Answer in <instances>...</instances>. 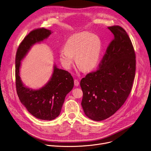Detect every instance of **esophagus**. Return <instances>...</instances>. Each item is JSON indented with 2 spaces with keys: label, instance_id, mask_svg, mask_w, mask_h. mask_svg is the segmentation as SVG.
<instances>
[{
  "label": "esophagus",
  "instance_id": "obj_1",
  "mask_svg": "<svg viewBox=\"0 0 151 151\" xmlns=\"http://www.w3.org/2000/svg\"><path fill=\"white\" fill-rule=\"evenodd\" d=\"M74 84H75V85L76 86H78L79 85V81L77 79H75L74 80Z\"/></svg>",
  "mask_w": 151,
  "mask_h": 151
}]
</instances>
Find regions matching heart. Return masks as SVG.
Wrapping results in <instances>:
<instances>
[{"mask_svg": "<svg viewBox=\"0 0 151 151\" xmlns=\"http://www.w3.org/2000/svg\"><path fill=\"white\" fill-rule=\"evenodd\" d=\"M102 52V41L95 34L82 32L70 37L65 48L59 52V58L65 68H70L75 62L80 70L91 71L99 63Z\"/></svg>", "mask_w": 151, "mask_h": 151, "instance_id": "heart-1", "label": "heart"}]
</instances>
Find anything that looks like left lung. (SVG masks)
I'll list each match as a JSON object with an SVG mask.
<instances>
[{
  "label": "left lung",
  "mask_w": 151,
  "mask_h": 151,
  "mask_svg": "<svg viewBox=\"0 0 151 151\" xmlns=\"http://www.w3.org/2000/svg\"><path fill=\"white\" fill-rule=\"evenodd\" d=\"M108 29L114 39L107 48L96 71L81 81L83 91L81 105L85 115L94 121H102L113 115L124 103L133 85L136 56L131 40L120 26Z\"/></svg>",
  "instance_id": "1"
}]
</instances>
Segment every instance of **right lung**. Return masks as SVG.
<instances>
[{
	"label": "right lung",
	"mask_w": 151,
	"mask_h": 151,
	"mask_svg": "<svg viewBox=\"0 0 151 151\" xmlns=\"http://www.w3.org/2000/svg\"><path fill=\"white\" fill-rule=\"evenodd\" d=\"M52 32L51 30L43 28L32 31L20 44L15 59L16 88L20 101L30 114L43 120H52L59 116L65 97L74 86L73 79L70 73L54 64L49 81L42 87L34 89L22 82L20 68L22 60L32 46L43 42Z\"/></svg>",
	"instance_id": "1"
}]
</instances>
